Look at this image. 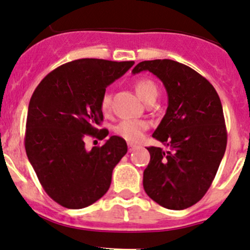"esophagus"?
<instances>
[{"instance_id":"34e87169","label":"esophagus","mask_w":250,"mask_h":250,"mask_svg":"<svg viewBox=\"0 0 250 250\" xmlns=\"http://www.w3.org/2000/svg\"><path fill=\"white\" fill-rule=\"evenodd\" d=\"M135 148H136L135 145H133V144H128V151L132 152V151H134V149H135Z\"/></svg>"}]
</instances>
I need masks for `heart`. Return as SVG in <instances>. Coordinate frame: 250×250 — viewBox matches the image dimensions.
I'll return each instance as SVG.
<instances>
[{"label":"heart","mask_w":250,"mask_h":250,"mask_svg":"<svg viewBox=\"0 0 250 250\" xmlns=\"http://www.w3.org/2000/svg\"><path fill=\"white\" fill-rule=\"evenodd\" d=\"M135 92L144 102H148L151 99H156L158 94L157 85L149 79L143 78L135 81ZM111 107V96L109 92H104L101 98V109L103 112H109ZM148 127L146 121L143 120H123L115 127V133L122 136L130 143H135L143 138V134Z\"/></svg>","instance_id":"b5f03b06"}]
</instances>
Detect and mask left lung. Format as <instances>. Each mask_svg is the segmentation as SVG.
<instances>
[{
    "mask_svg": "<svg viewBox=\"0 0 250 250\" xmlns=\"http://www.w3.org/2000/svg\"><path fill=\"white\" fill-rule=\"evenodd\" d=\"M148 70L167 92V114L153 138L167 149L147 147L144 171L147 195L169 209H185L200 201L213 182L228 141L219 96L206 78L172 60L143 61L134 74Z\"/></svg>",
    "mask_w": 250,
    "mask_h": 250,
    "instance_id": "obj_1",
    "label": "left lung"
}]
</instances>
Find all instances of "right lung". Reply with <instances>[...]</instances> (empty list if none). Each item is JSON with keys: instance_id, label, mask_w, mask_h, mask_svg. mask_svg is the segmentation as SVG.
<instances>
[{"instance_id": "obj_1", "label": "right lung", "mask_w": 250, "mask_h": 250, "mask_svg": "<svg viewBox=\"0 0 250 250\" xmlns=\"http://www.w3.org/2000/svg\"><path fill=\"white\" fill-rule=\"evenodd\" d=\"M134 61L81 59L64 63L39 83L26 120L25 149L46 194L63 207L83 208L102 198L127 143L112 135L87 151L86 136L104 139L101 98Z\"/></svg>"}]
</instances>
